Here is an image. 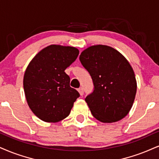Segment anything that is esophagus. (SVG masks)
<instances>
[{"label": "esophagus", "instance_id": "34e87169", "mask_svg": "<svg viewBox=\"0 0 159 159\" xmlns=\"http://www.w3.org/2000/svg\"><path fill=\"white\" fill-rule=\"evenodd\" d=\"M78 92H79V93L80 94V96H83V95L84 91H83V89H82V88H80V89H78Z\"/></svg>", "mask_w": 159, "mask_h": 159}]
</instances>
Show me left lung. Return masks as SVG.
Segmentation results:
<instances>
[{
  "instance_id": "left-lung-1",
  "label": "left lung",
  "mask_w": 159,
  "mask_h": 159,
  "mask_svg": "<svg viewBox=\"0 0 159 159\" xmlns=\"http://www.w3.org/2000/svg\"><path fill=\"white\" fill-rule=\"evenodd\" d=\"M80 60L89 72L94 90L85 98L92 115L103 123L118 121L130 112L136 97L134 70L120 52L105 45L83 51Z\"/></svg>"
}]
</instances>
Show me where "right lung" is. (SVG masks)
<instances>
[{
    "mask_svg": "<svg viewBox=\"0 0 159 159\" xmlns=\"http://www.w3.org/2000/svg\"><path fill=\"white\" fill-rule=\"evenodd\" d=\"M79 50L73 46L50 45L29 62L23 76L29 107L46 122L55 123L70 114L80 93L70 87L65 70L75 61Z\"/></svg>",
    "mask_w": 159,
    "mask_h": 159,
    "instance_id": "obj_1",
    "label": "right lung"
}]
</instances>
